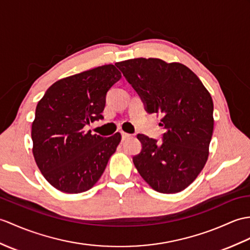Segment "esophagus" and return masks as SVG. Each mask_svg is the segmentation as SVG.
<instances>
[{
	"mask_svg": "<svg viewBox=\"0 0 250 250\" xmlns=\"http://www.w3.org/2000/svg\"><path fill=\"white\" fill-rule=\"evenodd\" d=\"M120 134H121V139H123V141H125L126 138L130 137V134H127V133H125V132H123V131L120 132Z\"/></svg>",
	"mask_w": 250,
	"mask_h": 250,
	"instance_id": "esophagus-1",
	"label": "esophagus"
}]
</instances>
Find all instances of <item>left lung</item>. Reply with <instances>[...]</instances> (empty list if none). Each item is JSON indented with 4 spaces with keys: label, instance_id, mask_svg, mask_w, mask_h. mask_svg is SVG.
<instances>
[{
    "label": "left lung",
    "instance_id": "8db88e82",
    "mask_svg": "<svg viewBox=\"0 0 250 250\" xmlns=\"http://www.w3.org/2000/svg\"><path fill=\"white\" fill-rule=\"evenodd\" d=\"M148 114H162V142L138 134L142 151L133 156L139 175L163 194L187 188L199 175L213 134V101L197 75L179 62L135 59L115 63Z\"/></svg>",
    "mask_w": 250,
    "mask_h": 250
}]
</instances>
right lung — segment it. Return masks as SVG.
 I'll return each mask as SVG.
<instances>
[{"label": "right lung", "mask_w": 250, "mask_h": 250, "mask_svg": "<svg viewBox=\"0 0 250 250\" xmlns=\"http://www.w3.org/2000/svg\"><path fill=\"white\" fill-rule=\"evenodd\" d=\"M121 79L114 65L57 81L37 104L33 154L52 187L68 194L91 188L116 151L121 135H91L85 126L103 119L107 91Z\"/></svg>", "instance_id": "1"}]
</instances>
